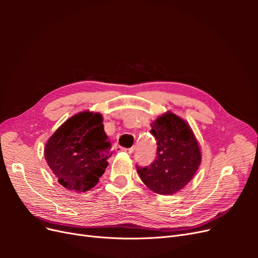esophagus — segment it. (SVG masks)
Listing matches in <instances>:
<instances>
[{
	"instance_id": "34e87169",
	"label": "esophagus",
	"mask_w": 258,
	"mask_h": 258,
	"mask_svg": "<svg viewBox=\"0 0 258 258\" xmlns=\"http://www.w3.org/2000/svg\"><path fill=\"white\" fill-rule=\"evenodd\" d=\"M116 151L118 152H124V153H128V154H132L135 152V148H126V147H121V146H117L116 147Z\"/></svg>"
}]
</instances>
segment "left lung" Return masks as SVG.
Listing matches in <instances>:
<instances>
[{"mask_svg":"<svg viewBox=\"0 0 258 258\" xmlns=\"http://www.w3.org/2000/svg\"><path fill=\"white\" fill-rule=\"evenodd\" d=\"M151 126L157 156L150 166H137V171L154 192L175 194L189 183L200 166L197 139L189 124L171 112L159 116Z\"/></svg>","mask_w":258,"mask_h":258,"instance_id":"1","label":"left lung"}]
</instances>
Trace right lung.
<instances>
[{
    "mask_svg": "<svg viewBox=\"0 0 258 258\" xmlns=\"http://www.w3.org/2000/svg\"><path fill=\"white\" fill-rule=\"evenodd\" d=\"M102 121L99 113L81 112L62 123L46 143L45 159L67 189L87 191L105 172L111 142Z\"/></svg>",
    "mask_w": 258,
    "mask_h": 258,
    "instance_id": "right-lung-1",
    "label": "right lung"
}]
</instances>
